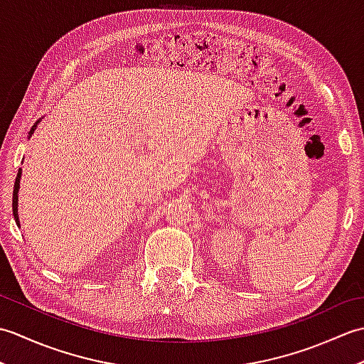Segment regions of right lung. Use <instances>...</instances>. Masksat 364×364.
Masks as SVG:
<instances>
[{"label": "right lung", "mask_w": 364, "mask_h": 364, "mask_svg": "<svg viewBox=\"0 0 364 364\" xmlns=\"http://www.w3.org/2000/svg\"><path fill=\"white\" fill-rule=\"evenodd\" d=\"M36 127L31 128V133L33 134ZM20 176H21V170H18L17 173V178H15V184H14V194H12V211H14V218H15V222L18 223V213H17V205H18V188H20Z\"/></svg>", "instance_id": "right-lung-1"}]
</instances>
